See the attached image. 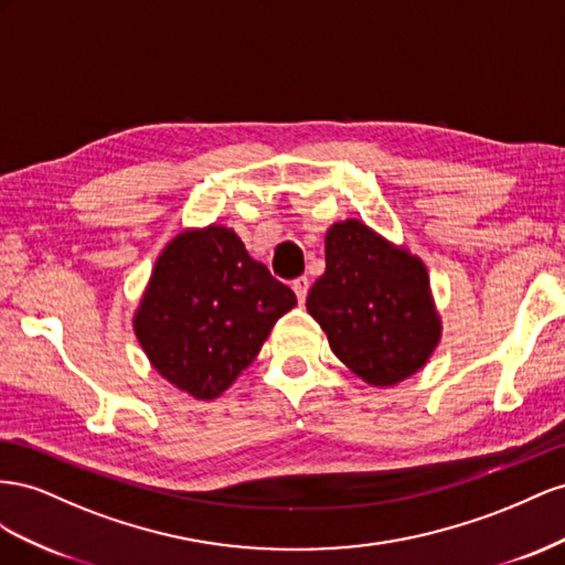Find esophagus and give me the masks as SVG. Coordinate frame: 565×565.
<instances>
[{"instance_id":"obj_1","label":"esophagus","mask_w":565,"mask_h":565,"mask_svg":"<svg viewBox=\"0 0 565 565\" xmlns=\"http://www.w3.org/2000/svg\"><path fill=\"white\" fill-rule=\"evenodd\" d=\"M308 288H310V279H308V277H298V279L294 281V291H296L300 305L305 302V298H308Z\"/></svg>"}]
</instances>
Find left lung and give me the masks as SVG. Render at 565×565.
<instances>
[{"label": "left lung", "instance_id": "obj_1", "mask_svg": "<svg viewBox=\"0 0 565 565\" xmlns=\"http://www.w3.org/2000/svg\"><path fill=\"white\" fill-rule=\"evenodd\" d=\"M308 312L335 358L374 385L412 376L440 338L424 263L358 220L327 232V269L310 288Z\"/></svg>", "mask_w": 565, "mask_h": 565}]
</instances>
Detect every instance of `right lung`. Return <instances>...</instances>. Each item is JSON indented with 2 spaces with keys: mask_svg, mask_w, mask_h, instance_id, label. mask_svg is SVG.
Here are the masks:
<instances>
[{
  "mask_svg": "<svg viewBox=\"0 0 565 565\" xmlns=\"http://www.w3.org/2000/svg\"><path fill=\"white\" fill-rule=\"evenodd\" d=\"M294 305L291 288L253 260L232 230L207 227L180 234L158 257L135 331L160 376L213 399Z\"/></svg>",
  "mask_w": 565,
  "mask_h": 565,
  "instance_id": "right-lung-1",
  "label": "right lung"
}]
</instances>
